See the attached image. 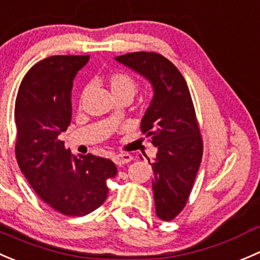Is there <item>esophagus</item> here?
Wrapping results in <instances>:
<instances>
[{
    "label": "esophagus",
    "mask_w": 260,
    "mask_h": 260,
    "mask_svg": "<svg viewBox=\"0 0 260 260\" xmlns=\"http://www.w3.org/2000/svg\"><path fill=\"white\" fill-rule=\"evenodd\" d=\"M131 159H133V156H131L130 154H117V155H115L114 158H112V160H114L115 164H117V166H122V164H126L131 161Z\"/></svg>",
    "instance_id": "1"
}]
</instances>
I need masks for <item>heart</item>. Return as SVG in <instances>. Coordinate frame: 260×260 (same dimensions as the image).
Listing matches in <instances>:
<instances>
[{"label": "heart", "instance_id": "obj_1", "mask_svg": "<svg viewBox=\"0 0 260 260\" xmlns=\"http://www.w3.org/2000/svg\"><path fill=\"white\" fill-rule=\"evenodd\" d=\"M107 84L110 87V91H111L112 96H122V94H127L131 99L134 97L136 92V82L126 73H122V72H115V73L110 74L107 77ZM88 89L84 88L82 92L81 100L84 99V96L87 94Z\"/></svg>", "mask_w": 260, "mask_h": 260}]
</instances>
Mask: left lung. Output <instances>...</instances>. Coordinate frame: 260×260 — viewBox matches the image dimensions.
<instances>
[{
	"label": "left lung",
	"instance_id": "left-lung-1",
	"mask_svg": "<svg viewBox=\"0 0 260 260\" xmlns=\"http://www.w3.org/2000/svg\"><path fill=\"white\" fill-rule=\"evenodd\" d=\"M153 87L154 96L141 120V133L158 148L151 166L155 212L173 220L188 201L202 159L200 126L188 86L177 67L154 51L116 56Z\"/></svg>",
	"mask_w": 260,
	"mask_h": 260
}]
</instances>
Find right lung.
Masks as SVG:
<instances>
[{"label":"right lung","mask_w":260,"mask_h":260,"mask_svg":"<svg viewBox=\"0 0 260 260\" xmlns=\"http://www.w3.org/2000/svg\"><path fill=\"white\" fill-rule=\"evenodd\" d=\"M89 55H53L25 74L15 102L16 159L38 196L68 216H84L107 199L114 161L73 155L59 135L72 119V87Z\"/></svg>","instance_id":"1"}]
</instances>
